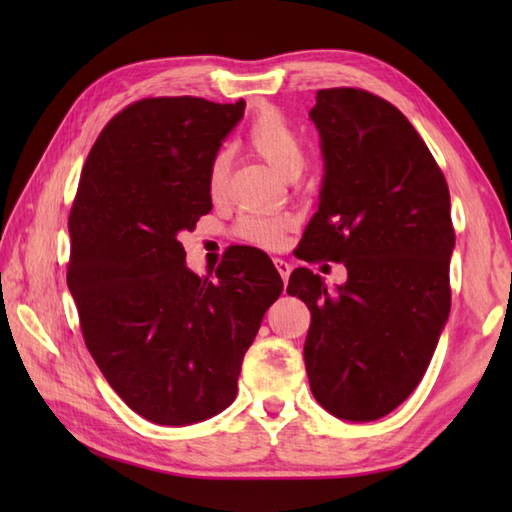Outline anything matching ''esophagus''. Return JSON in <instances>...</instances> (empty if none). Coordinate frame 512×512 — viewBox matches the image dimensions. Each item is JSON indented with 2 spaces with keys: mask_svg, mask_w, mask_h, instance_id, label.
I'll list each match as a JSON object with an SVG mask.
<instances>
[{
  "mask_svg": "<svg viewBox=\"0 0 512 512\" xmlns=\"http://www.w3.org/2000/svg\"><path fill=\"white\" fill-rule=\"evenodd\" d=\"M275 266H277V273L281 275V279L288 281V277L292 273V266L288 262H284V259H275Z\"/></svg>",
  "mask_w": 512,
  "mask_h": 512,
  "instance_id": "esophagus-1",
  "label": "esophagus"
}]
</instances>
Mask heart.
Masks as SVG:
<instances>
[{
    "instance_id": "1",
    "label": "heart",
    "mask_w": 512,
    "mask_h": 512,
    "mask_svg": "<svg viewBox=\"0 0 512 512\" xmlns=\"http://www.w3.org/2000/svg\"><path fill=\"white\" fill-rule=\"evenodd\" d=\"M248 145L253 147L259 158H264L281 178L295 180L306 165V149L303 140L292 129V125L277 110H262L250 123ZM228 176V154L220 151L215 154L209 167V191L220 195L224 191ZM290 231V220L286 217H264V215H244L237 222V235L248 244L262 248H281L286 244Z\"/></svg>"
}]
</instances>
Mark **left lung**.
Wrapping results in <instances>:
<instances>
[{
  "mask_svg": "<svg viewBox=\"0 0 512 512\" xmlns=\"http://www.w3.org/2000/svg\"><path fill=\"white\" fill-rule=\"evenodd\" d=\"M319 209L299 257L347 268L328 290L297 268L288 295L312 314L303 345L312 396L332 416H387L418 387L451 310L455 248L449 187L431 151L394 105L352 90H319Z\"/></svg>",
  "mask_w": 512,
  "mask_h": 512,
  "instance_id": "8db88e82",
  "label": "left lung"
}]
</instances>
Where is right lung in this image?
<instances>
[{"label":"right lung","instance_id":"right-lung-1","mask_svg":"<svg viewBox=\"0 0 512 512\" xmlns=\"http://www.w3.org/2000/svg\"><path fill=\"white\" fill-rule=\"evenodd\" d=\"M244 107L193 96L129 105L96 138L72 204L68 288L85 345L125 405L165 427L231 405L284 290L259 248L237 246L213 281L189 270L180 242L211 211V160Z\"/></svg>","mask_w":512,"mask_h":512}]
</instances>
